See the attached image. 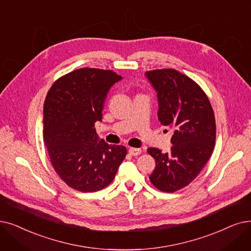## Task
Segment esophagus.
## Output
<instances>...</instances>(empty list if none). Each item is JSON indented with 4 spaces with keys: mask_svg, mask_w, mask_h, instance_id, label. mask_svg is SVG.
<instances>
[{
    "mask_svg": "<svg viewBox=\"0 0 251 251\" xmlns=\"http://www.w3.org/2000/svg\"><path fill=\"white\" fill-rule=\"evenodd\" d=\"M129 154L131 156H138L140 152H141V150L140 149H136V148H130L129 149Z\"/></svg>",
    "mask_w": 251,
    "mask_h": 251,
    "instance_id": "esophagus-1",
    "label": "esophagus"
}]
</instances>
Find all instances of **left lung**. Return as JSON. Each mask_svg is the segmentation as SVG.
<instances>
[{"mask_svg":"<svg viewBox=\"0 0 251 251\" xmlns=\"http://www.w3.org/2000/svg\"><path fill=\"white\" fill-rule=\"evenodd\" d=\"M157 92L158 119L174 129L171 150L149 148L156 167L151 182L166 193L191 183L209 160L215 144V119L210 101L201 87L188 75L172 69L146 73Z\"/></svg>","mask_w":251,"mask_h":251,"instance_id":"left-lung-1","label":"left lung"}]
</instances>
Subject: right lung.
<instances>
[{
	"mask_svg": "<svg viewBox=\"0 0 251 251\" xmlns=\"http://www.w3.org/2000/svg\"><path fill=\"white\" fill-rule=\"evenodd\" d=\"M121 79L113 71L83 68L59 78L48 91L43 138L54 170L75 190L107 187L126 157L124 146L106 144L94 128L108 91Z\"/></svg>",
	"mask_w": 251,
	"mask_h": 251,
	"instance_id": "add662e5",
	"label": "right lung"
}]
</instances>
